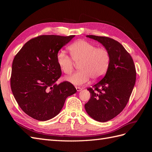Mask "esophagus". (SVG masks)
I'll return each mask as SVG.
<instances>
[{
  "mask_svg": "<svg viewBox=\"0 0 152 152\" xmlns=\"http://www.w3.org/2000/svg\"><path fill=\"white\" fill-rule=\"evenodd\" d=\"M75 88L78 92L81 91L82 90V88H81V87H75Z\"/></svg>",
  "mask_w": 152,
  "mask_h": 152,
  "instance_id": "esophagus-1",
  "label": "esophagus"
}]
</instances>
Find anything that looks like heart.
Wrapping results in <instances>:
<instances>
[{
    "instance_id": "1",
    "label": "heart",
    "mask_w": 152,
    "mask_h": 152,
    "mask_svg": "<svg viewBox=\"0 0 152 152\" xmlns=\"http://www.w3.org/2000/svg\"><path fill=\"white\" fill-rule=\"evenodd\" d=\"M68 49L72 59L63 51H59L56 58L59 68L66 74L72 72L74 62L79 63L80 70L66 78V80L72 84L83 85L89 82L91 77L93 79H99L107 70L110 55L106 49L96 48L95 45L80 40L73 43Z\"/></svg>"
}]
</instances>
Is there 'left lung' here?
Masks as SVG:
<instances>
[{"label": "left lung", "mask_w": 152, "mask_h": 152, "mask_svg": "<svg viewBox=\"0 0 152 152\" xmlns=\"http://www.w3.org/2000/svg\"><path fill=\"white\" fill-rule=\"evenodd\" d=\"M97 40L108 50L110 63L102 80L87 89L91 98L85 109L94 120L104 122L120 113L129 99L136 82V72L131 55L123 45L107 37L86 35Z\"/></svg>", "instance_id": "left-lung-1"}]
</instances>
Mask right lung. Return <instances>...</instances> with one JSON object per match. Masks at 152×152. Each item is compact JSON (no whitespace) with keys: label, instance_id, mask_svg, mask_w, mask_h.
Segmentation results:
<instances>
[{"label":"right lung","instance_id":"1","mask_svg":"<svg viewBox=\"0 0 152 152\" xmlns=\"http://www.w3.org/2000/svg\"><path fill=\"white\" fill-rule=\"evenodd\" d=\"M75 37L48 35L28 41L13 59L11 87L18 105L26 114L48 121L61 110L68 96L77 90L70 82L56 84L61 75L57 54Z\"/></svg>","mask_w":152,"mask_h":152}]
</instances>
